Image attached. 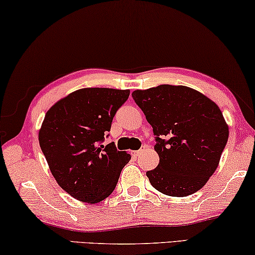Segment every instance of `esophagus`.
I'll return each mask as SVG.
<instances>
[{"label": "esophagus", "instance_id": "1", "mask_svg": "<svg viewBox=\"0 0 255 255\" xmlns=\"http://www.w3.org/2000/svg\"><path fill=\"white\" fill-rule=\"evenodd\" d=\"M144 149H145V147H140V149L139 150H136V151H131V155H132V157H138V155L140 154V153H142V152H143V150Z\"/></svg>", "mask_w": 255, "mask_h": 255}]
</instances>
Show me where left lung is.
<instances>
[{
    "label": "left lung",
    "mask_w": 255,
    "mask_h": 255,
    "mask_svg": "<svg viewBox=\"0 0 255 255\" xmlns=\"http://www.w3.org/2000/svg\"><path fill=\"white\" fill-rule=\"evenodd\" d=\"M131 95L155 136L159 165L146 172L152 187L172 197L198 191L218 168L229 136L221 110L185 86L160 85Z\"/></svg>",
    "instance_id": "1"
}]
</instances>
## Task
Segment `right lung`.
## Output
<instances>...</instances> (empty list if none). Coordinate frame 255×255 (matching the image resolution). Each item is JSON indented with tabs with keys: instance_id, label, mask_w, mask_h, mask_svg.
I'll list each match as a JSON object with an SVG mask.
<instances>
[{
	"instance_id": "obj_1",
	"label": "right lung",
	"mask_w": 255,
	"mask_h": 255,
	"mask_svg": "<svg viewBox=\"0 0 255 255\" xmlns=\"http://www.w3.org/2000/svg\"><path fill=\"white\" fill-rule=\"evenodd\" d=\"M129 90L83 88L64 97L45 113L39 142L57 183L85 203L104 200L116 189L130 154L115 143L104 146L113 117Z\"/></svg>"
}]
</instances>
